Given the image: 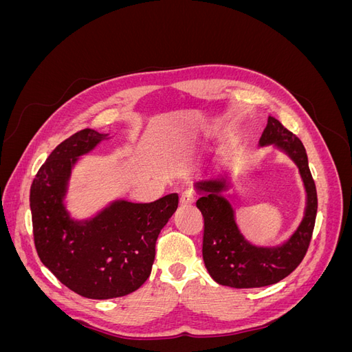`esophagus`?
<instances>
[{"label":"esophagus","instance_id":"1","mask_svg":"<svg viewBox=\"0 0 352 352\" xmlns=\"http://www.w3.org/2000/svg\"><path fill=\"white\" fill-rule=\"evenodd\" d=\"M195 202V197L192 194V190H185V192L180 194V206L182 207H189Z\"/></svg>","mask_w":352,"mask_h":352}]
</instances>
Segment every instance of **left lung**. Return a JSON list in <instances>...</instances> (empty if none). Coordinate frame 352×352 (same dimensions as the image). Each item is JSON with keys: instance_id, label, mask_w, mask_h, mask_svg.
Wrapping results in <instances>:
<instances>
[{"instance_id": "obj_1", "label": "left lung", "mask_w": 352, "mask_h": 352, "mask_svg": "<svg viewBox=\"0 0 352 352\" xmlns=\"http://www.w3.org/2000/svg\"><path fill=\"white\" fill-rule=\"evenodd\" d=\"M258 146L282 151L298 167L305 190L304 216L292 235L282 243L273 247L254 245L242 235L235 207L225 195L233 188L232 173L208 176L195 182L194 189L201 195L197 207L204 217L202 258L211 278L223 286L261 287L278 283L298 267L311 241L317 192L302 142L278 119L269 116Z\"/></svg>"}]
</instances>
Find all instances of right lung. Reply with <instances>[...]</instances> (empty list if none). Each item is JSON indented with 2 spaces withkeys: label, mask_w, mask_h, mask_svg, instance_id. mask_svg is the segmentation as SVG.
Instances as JSON below:
<instances>
[{
  "label": "right lung",
  "mask_w": 352,
  "mask_h": 352,
  "mask_svg": "<svg viewBox=\"0 0 352 352\" xmlns=\"http://www.w3.org/2000/svg\"><path fill=\"white\" fill-rule=\"evenodd\" d=\"M110 138L94 129L72 135L50 154L30 186L41 261L69 289L92 300L124 296L148 279L157 238L179 204L177 194L154 202L116 198L91 217H73L67 208L73 170Z\"/></svg>",
  "instance_id": "obj_1"
}]
</instances>
